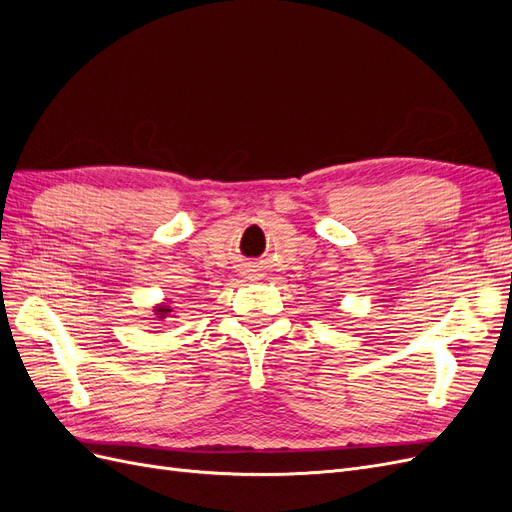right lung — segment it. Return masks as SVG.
I'll return each instance as SVG.
<instances>
[{
	"label": "right lung",
	"instance_id": "add662e5",
	"mask_svg": "<svg viewBox=\"0 0 512 512\" xmlns=\"http://www.w3.org/2000/svg\"><path fill=\"white\" fill-rule=\"evenodd\" d=\"M153 312H156L158 320H164L170 312H173V307H170V305H158L156 309H153Z\"/></svg>",
	"mask_w": 512,
	"mask_h": 512
}]
</instances>
